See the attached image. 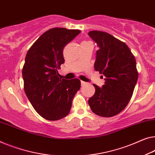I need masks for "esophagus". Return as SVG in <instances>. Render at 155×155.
<instances>
[{
	"instance_id": "obj_1",
	"label": "esophagus",
	"mask_w": 155,
	"mask_h": 155,
	"mask_svg": "<svg viewBox=\"0 0 155 155\" xmlns=\"http://www.w3.org/2000/svg\"><path fill=\"white\" fill-rule=\"evenodd\" d=\"M81 84L82 86H84V85L87 84V83L85 82V81H81Z\"/></svg>"
}]
</instances>
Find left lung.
Wrapping results in <instances>:
<instances>
[{
  "instance_id": "8db88e82",
  "label": "left lung",
  "mask_w": 155,
  "mask_h": 155,
  "mask_svg": "<svg viewBox=\"0 0 155 155\" xmlns=\"http://www.w3.org/2000/svg\"><path fill=\"white\" fill-rule=\"evenodd\" d=\"M88 35L99 47L94 70L105 77L101 87L93 84L95 92L88 100L89 106L100 116H114L128 104L137 83L135 57L125 43L111 35L92 31Z\"/></svg>"
}]
</instances>
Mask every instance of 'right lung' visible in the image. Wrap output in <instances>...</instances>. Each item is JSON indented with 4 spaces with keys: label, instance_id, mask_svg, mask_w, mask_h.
<instances>
[{
    "label": "right lung",
    "instance_id": "add662e5",
    "mask_svg": "<svg viewBox=\"0 0 155 155\" xmlns=\"http://www.w3.org/2000/svg\"><path fill=\"white\" fill-rule=\"evenodd\" d=\"M80 33L64 28L49 29L27 52L22 70L25 93L35 110L48 120L68 115L80 89L79 79H61L57 70L64 63V46Z\"/></svg>",
    "mask_w": 155,
    "mask_h": 155
}]
</instances>
